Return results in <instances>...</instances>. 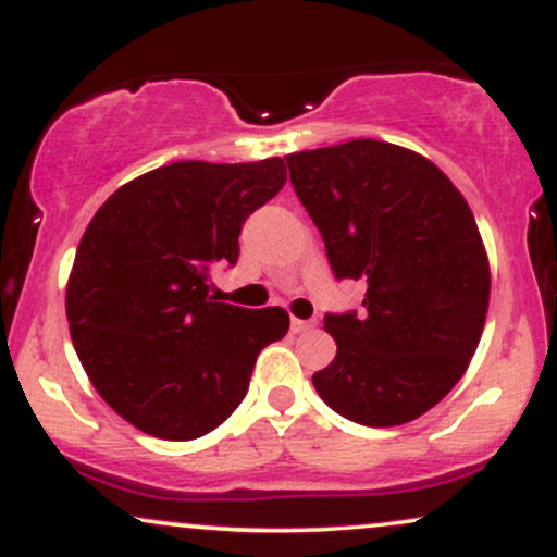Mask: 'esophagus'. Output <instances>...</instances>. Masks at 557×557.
<instances>
[{
	"mask_svg": "<svg viewBox=\"0 0 557 557\" xmlns=\"http://www.w3.org/2000/svg\"><path fill=\"white\" fill-rule=\"evenodd\" d=\"M314 327H317V322H314V319H296V317L290 319V332H296V335H298V332L314 330Z\"/></svg>",
	"mask_w": 557,
	"mask_h": 557,
	"instance_id": "1",
	"label": "esophagus"
}]
</instances>
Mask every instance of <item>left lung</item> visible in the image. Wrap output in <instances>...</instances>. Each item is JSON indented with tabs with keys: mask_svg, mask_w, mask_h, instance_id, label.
Listing matches in <instances>:
<instances>
[{
	"mask_svg": "<svg viewBox=\"0 0 557 557\" xmlns=\"http://www.w3.org/2000/svg\"><path fill=\"white\" fill-rule=\"evenodd\" d=\"M337 280L367 283L363 311L324 317L337 354L314 387L363 426L419 419L474 356L490 261L461 190L426 157L356 138L285 157Z\"/></svg>",
	"mask_w": 557,
	"mask_h": 557,
	"instance_id": "obj_1",
	"label": "left lung"
}]
</instances>
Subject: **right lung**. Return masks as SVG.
I'll return each mask as SVG.
<instances>
[{"mask_svg":"<svg viewBox=\"0 0 557 557\" xmlns=\"http://www.w3.org/2000/svg\"><path fill=\"white\" fill-rule=\"evenodd\" d=\"M285 181L280 157L172 162L114 190L88 222L67 280L70 337L96 393L136 430H216L246 398L261 348L285 337L280 306L209 296V272L238 261L243 222Z\"/></svg>","mask_w":557,"mask_h":557,"instance_id":"add662e5","label":"right lung"}]
</instances>
